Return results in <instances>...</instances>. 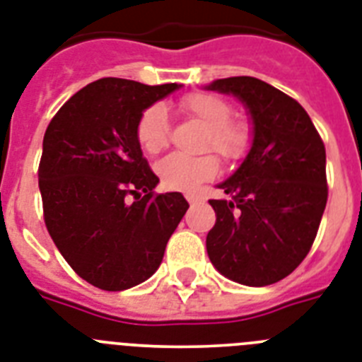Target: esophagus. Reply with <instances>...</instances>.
Segmentation results:
<instances>
[{
	"instance_id": "1",
	"label": "esophagus",
	"mask_w": 362,
	"mask_h": 362,
	"mask_svg": "<svg viewBox=\"0 0 362 362\" xmlns=\"http://www.w3.org/2000/svg\"><path fill=\"white\" fill-rule=\"evenodd\" d=\"M187 202L190 203V205H196V203L202 202V198H199L198 194H187Z\"/></svg>"
}]
</instances>
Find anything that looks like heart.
<instances>
[{"mask_svg":"<svg viewBox=\"0 0 362 362\" xmlns=\"http://www.w3.org/2000/svg\"><path fill=\"white\" fill-rule=\"evenodd\" d=\"M181 115L205 127L203 149H213L223 160L237 163L247 153L252 144V127L244 120H233V109L228 101L209 92H192L179 101ZM168 112L163 105H151L140 116L136 125V139L144 151L155 155L168 146ZM160 183L172 190H194L218 174V160L214 155H168L157 164Z\"/></svg>","mask_w":362,"mask_h":362,"instance_id":"1","label":"heart"}]
</instances>
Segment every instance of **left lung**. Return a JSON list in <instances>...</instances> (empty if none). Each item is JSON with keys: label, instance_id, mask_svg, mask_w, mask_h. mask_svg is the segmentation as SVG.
<instances>
[{"label": "left lung", "instance_id": "1", "mask_svg": "<svg viewBox=\"0 0 362 362\" xmlns=\"http://www.w3.org/2000/svg\"><path fill=\"white\" fill-rule=\"evenodd\" d=\"M205 90L235 95L252 122L250 151L218 185L231 199L209 202V259L240 285L281 281L309 253L327 203L324 142L305 109L264 81L228 77Z\"/></svg>", "mask_w": 362, "mask_h": 362}]
</instances>
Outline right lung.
Wrapping results in <instances>:
<instances>
[{
	"label": "right lung",
	"instance_id": "add662e5",
	"mask_svg": "<svg viewBox=\"0 0 362 362\" xmlns=\"http://www.w3.org/2000/svg\"><path fill=\"white\" fill-rule=\"evenodd\" d=\"M181 86L105 77L71 95L47 125L38 166L46 228L77 276L101 291L153 276L187 213L181 192L155 196L159 177L136 139L142 112Z\"/></svg>",
	"mask_w": 362,
	"mask_h": 362
}]
</instances>
